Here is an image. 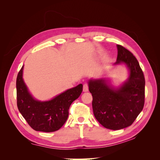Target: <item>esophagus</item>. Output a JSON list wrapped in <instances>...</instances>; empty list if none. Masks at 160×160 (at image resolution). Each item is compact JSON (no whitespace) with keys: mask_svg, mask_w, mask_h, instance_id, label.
I'll list each match as a JSON object with an SVG mask.
<instances>
[{"mask_svg":"<svg viewBox=\"0 0 160 160\" xmlns=\"http://www.w3.org/2000/svg\"><path fill=\"white\" fill-rule=\"evenodd\" d=\"M83 90L84 92H88V91H89V86H88V84L85 83V84L83 85Z\"/></svg>","mask_w":160,"mask_h":160,"instance_id":"esophagus-1","label":"esophagus"}]
</instances>
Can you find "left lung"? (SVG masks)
<instances>
[{
	"label": "left lung",
	"instance_id": "left-lung-1",
	"mask_svg": "<svg viewBox=\"0 0 160 160\" xmlns=\"http://www.w3.org/2000/svg\"><path fill=\"white\" fill-rule=\"evenodd\" d=\"M117 62H124L130 71L127 82L118 90L103 79L90 80L89 90L96 119L103 127L118 130L130 126L142 111L145 103V78L139 62L129 50L118 45Z\"/></svg>",
	"mask_w": 160,
	"mask_h": 160
}]
</instances>
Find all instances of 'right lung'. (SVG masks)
Here are the masks:
<instances>
[{"label":"right lung","instance_id":"right-lung-1","mask_svg":"<svg viewBox=\"0 0 160 160\" xmlns=\"http://www.w3.org/2000/svg\"><path fill=\"white\" fill-rule=\"evenodd\" d=\"M22 69L17 77V107L28 124L34 130L52 132L64 125L71 103L80 96L83 85L67 90L49 101H36L28 93L22 79Z\"/></svg>","mask_w":160,"mask_h":160}]
</instances>
